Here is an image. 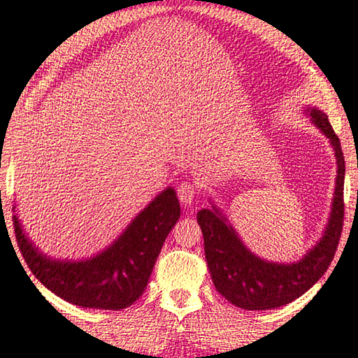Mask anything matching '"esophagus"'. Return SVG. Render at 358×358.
<instances>
[{
    "label": "esophagus",
    "mask_w": 358,
    "mask_h": 358,
    "mask_svg": "<svg viewBox=\"0 0 358 358\" xmlns=\"http://www.w3.org/2000/svg\"><path fill=\"white\" fill-rule=\"evenodd\" d=\"M196 192H197L196 186L189 183V181H183V183H180V186L177 188L178 199L185 207L191 206V202L194 201V197H196Z\"/></svg>",
    "instance_id": "obj_1"
}]
</instances>
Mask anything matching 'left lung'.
<instances>
[{"mask_svg":"<svg viewBox=\"0 0 358 358\" xmlns=\"http://www.w3.org/2000/svg\"><path fill=\"white\" fill-rule=\"evenodd\" d=\"M306 113L330 140L338 164L330 220L314 248L296 263H271L243 245L236 229L213 203L212 208H202L197 213L213 285L237 308L266 310L294 301L325 274L336 253L344 223V155L325 113L312 106Z\"/></svg>","mask_w":358,"mask_h":358,"instance_id":"8db88e82","label":"left lung"}]
</instances>
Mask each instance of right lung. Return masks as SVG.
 <instances>
[{"label":"right lung","instance_id":"add662e5","mask_svg":"<svg viewBox=\"0 0 358 358\" xmlns=\"http://www.w3.org/2000/svg\"><path fill=\"white\" fill-rule=\"evenodd\" d=\"M180 213L175 189H164L110 247L81 261L49 258L28 239L17 215H13V221L17 245L33 275L44 287L83 308L121 310L143 294L166 237Z\"/></svg>","mask_w":358,"mask_h":358}]
</instances>
